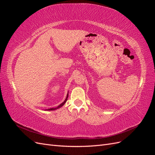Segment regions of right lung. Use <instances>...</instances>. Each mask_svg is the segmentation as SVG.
I'll list each match as a JSON object with an SVG mask.
<instances>
[{"label":"right lung","instance_id":"right-lung-1","mask_svg":"<svg viewBox=\"0 0 155 155\" xmlns=\"http://www.w3.org/2000/svg\"><path fill=\"white\" fill-rule=\"evenodd\" d=\"M68 94H67V97H66V99L64 100V101L62 103V104H61L59 106H58L57 107H55V108H50V109H46L45 110H56V109H59V108H61V107H63L64 105V104L65 103L67 102V99H68Z\"/></svg>","mask_w":155,"mask_h":155}]
</instances>
